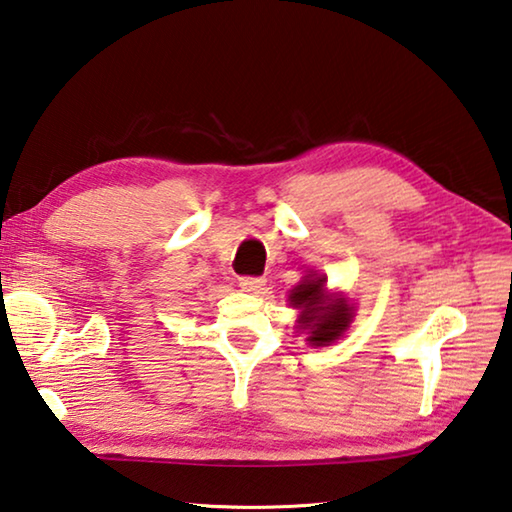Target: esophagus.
<instances>
[{
    "instance_id": "34e87169",
    "label": "esophagus",
    "mask_w": 512,
    "mask_h": 512,
    "mask_svg": "<svg viewBox=\"0 0 512 512\" xmlns=\"http://www.w3.org/2000/svg\"><path fill=\"white\" fill-rule=\"evenodd\" d=\"M239 286H241V291L257 295L264 291L266 280H262V277H239Z\"/></svg>"
}]
</instances>
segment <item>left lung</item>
Here are the masks:
<instances>
[{
  "instance_id": "obj_1",
  "label": "left lung",
  "mask_w": 512,
  "mask_h": 512,
  "mask_svg": "<svg viewBox=\"0 0 512 512\" xmlns=\"http://www.w3.org/2000/svg\"><path fill=\"white\" fill-rule=\"evenodd\" d=\"M297 315V329L309 331L306 342L311 347H327L345 336L353 318V306L342 295L327 293V277H306L288 295Z\"/></svg>"
}]
</instances>
